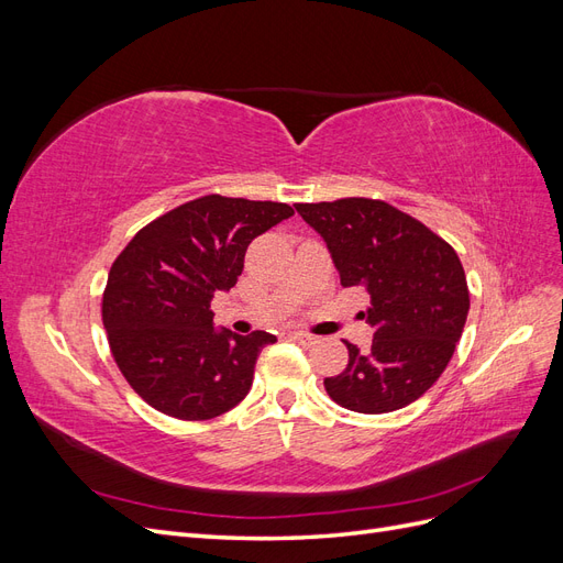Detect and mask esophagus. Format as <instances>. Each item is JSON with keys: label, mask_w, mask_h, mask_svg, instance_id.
<instances>
[{"label": "esophagus", "mask_w": 563, "mask_h": 563, "mask_svg": "<svg viewBox=\"0 0 563 563\" xmlns=\"http://www.w3.org/2000/svg\"><path fill=\"white\" fill-rule=\"evenodd\" d=\"M291 338L296 340V343H300L302 347H312L319 343V338L312 335V333H305V331H291Z\"/></svg>", "instance_id": "esophagus-1"}]
</instances>
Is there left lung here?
<instances>
[{"label":"left lung","instance_id":"1","mask_svg":"<svg viewBox=\"0 0 563 563\" xmlns=\"http://www.w3.org/2000/svg\"><path fill=\"white\" fill-rule=\"evenodd\" d=\"M327 242L343 286L371 296L373 343H347L350 362L323 380L356 413H389L422 397L449 366L470 312L463 263L449 242L380 199L296 203Z\"/></svg>","mask_w":563,"mask_h":563}]
</instances>
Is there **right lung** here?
Instances as JSON below:
<instances>
[{"instance_id":"obj_1","label":"right lung","mask_w":563,"mask_h":563,"mask_svg":"<svg viewBox=\"0 0 563 563\" xmlns=\"http://www.w3.org/2000/svg\"><path fill=\"white\" fill-rule=\"evenodd\" d=\"M282 201L207 195L145 225L110 267L103 327L135 395L178 420L228 413L277 338L213 329L211 300L230 291L255 236L291 218Z\"/></svg>"}]
</instances>
